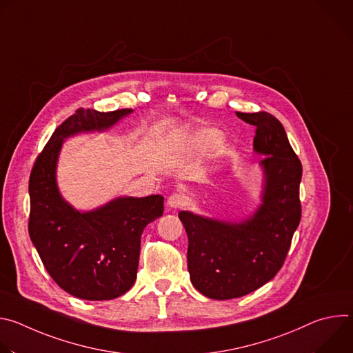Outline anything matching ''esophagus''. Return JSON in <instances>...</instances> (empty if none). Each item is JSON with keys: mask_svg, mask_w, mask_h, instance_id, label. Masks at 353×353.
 Here are the masks:
<instances>
[{"mask_svg": "<svg viewBox=\"0 0 353 353\" xmlns=\"http://www.w3.org/2000/svg\"><path fill=\"white\" fill-rule=\"evenodd\" d=\"M184 203H185V198H184V195L180 194V192H173V194L169 196V199H168V205H169L170 208H174V210L183 207Z\"/></svg>", "mask_w": 353, "mask_h": 353, "instance_id": "1", "label": "esophagus"}]
</instances>
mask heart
<instances>
[{"mask_svg":"<svg viewBox=\"0 0 353 353\" xmlns=\"http://www.w3.org/2000/svg\"><path fill=\"white\" fill-rule=\"evenodd\" d=\"M219 141V134L214 130H204V131H199L196 132L191 142L192 145L195 146H199V148H208V146H212L214 143H216Z\"/></svg>","mask_w":353,"mask_h":353,"instance_id":"heart-1","label":"heart"}]
</instances>
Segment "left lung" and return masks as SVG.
Listing matches in <instances>:
<instances>
[{
	"instance_id": "obj_1",
	"label": "left lung",
	"mask_w": 353,
	"mask_h": 353,
	"mask_svg": "<svg viewBox=\"0 0 353 353\" xmlns=\"http://www.w3.org/2000/svg\"><path fill=\"white\" fill-rule=\"evenodd\" d=\"M236 114L256 125L254 149L265 155L263 205L243 223L179 214L188 236L190 279L198 292L216 300L248 294L271 281L285 263L301 218L303 169L283 125L267 112Z\"/></svg>"
}]
</instances>
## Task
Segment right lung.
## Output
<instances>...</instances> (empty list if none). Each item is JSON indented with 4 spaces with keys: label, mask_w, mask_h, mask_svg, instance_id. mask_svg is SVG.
Listing matches in <instances>:
<instances>
[{
    "label": "right lung",
    "mask_w": 353,
    "mask_h": 353,
    "mask_svg": "<svg viewBox=\"0 0 353 353\" xmlns=\"http://www.w3.org/2000/svg\"><path fill=\"white\" fill-rule=\"evenodd\" d=\"M131 109H77L37 155L29 177V236L53 281L85 300H110L135 282L143 228L163 215V196L119 198L81 214L61 198L56 163L63 139L81 131L105 130Z\"/></svg>",
    "instance_id": "obj_1"
}]
</instances>
